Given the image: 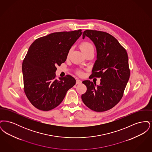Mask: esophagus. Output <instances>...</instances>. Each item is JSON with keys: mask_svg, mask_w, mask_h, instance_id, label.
Listing matches in <instances>:
<instances>
[{"mask_svg": "<svg viewBox=\"0 0 152 152\" xmlns=\"http://www.w3.org/2000/svg\"><path fill=\"white\" fill-rule=\"evenodd\" d=\"M82 83V81L80 79L76 80V84H80Z\"/></svg>", "mask_w": 152, "mask_h": 152, "instance_id": "34e87169", "label": "esophagus"}]
</instances>
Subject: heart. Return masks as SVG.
<instances>
[{"instance_id": "1", "label": "heart", "mask_w": 152, "mask_h": 152, "mask_svg": "<svg viewBox=\"0 0 152 152\" xmlns=\"http://www.w3.org/2000/svg\"><path fill=\"white\" fill-rule=\"evenodd\" d=\"M80 48L81 51H82V52H83V53L90 51H94V47L93 45L91 43L88 42H83L82 43L80 44ZM71 50H69V51H68V55H67L68 56L69 55V54H70V53H71ZM79 73L80 74H81V73L79 72Z\"/></svg>"}]
</instances>
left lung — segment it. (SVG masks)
<instances>
[{
	"instance_id": "left-lung-1",
	"label": "left lung",
	"mask_w": 152,
	"mask_h": 152,
	"mask_svg": "<svg viewBox=\"0 0 152 152\" xmlns=\"http://www.w3.org/2000/svg\"><path fill=\"white\" fill-rule=\"evenodd\" d=\"M88 37L97 51L91 77H100L96 86L90 80L83 83L87 92L81 95L84 104L92 110L104 112L114 107L123 97L130 77L128 56L125 49L115 37L108 33L96 30H86L83 39Z\"/></svg>"
}]
</instances>
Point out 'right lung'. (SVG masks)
Returning a JSON list of instances; mask_svg holds the SVG:
<instances>
[{
  "mask_svg": "<svg viewBox=\"0 0 152 152\" xmlns=\"http://www.w3.org/2000/svg\"><path fill=\"white\" fill-rule=\"evenodd\" d=\"M82 33L81 29L54 32L37 39L30 45L22 72L24 92L36 108L48 111L56 108L75 85L76 80L71 75L57 80L55 72Z\"/></svg>",
  "mask_w": 152,
  "mask_h": 152,
  "instance_id": "1",
  "label": "right lung"
}]
</instances>
